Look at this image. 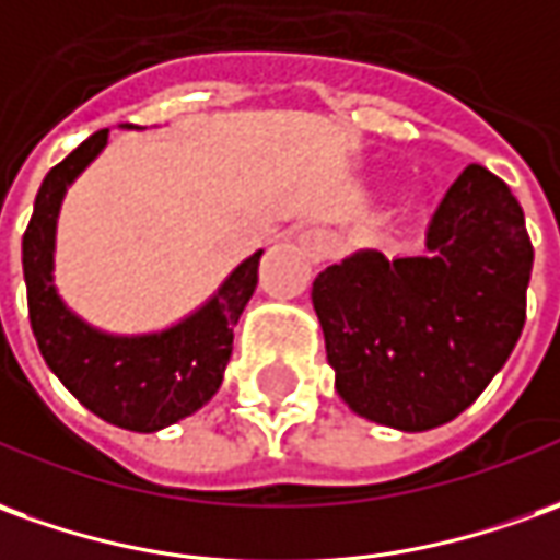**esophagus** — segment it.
<instances>
[{"label":"esophagus","mask_w":560,"mask_h":560,"mask_svg":"<svg viewBox=\"0 0 560 560\" xmlns=\"http://www.w3.org/2000/svg\"><path fill=\"white\" fill-rule=\"evenodd\" d=\"M302 246H304V256L311 258L314 265H319V261H326L329 258V234L326 231H307V234H302Z\"/></svg>","instance_id":"obj_1"}]
</instances>
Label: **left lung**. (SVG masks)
Here are the masks:
<instances>
[{"label":"left lung","mask_w":560,"mask_h":560,"mask_svg":"<svg viewBox=\"0 0 560 560\" xmlns=\"http://www.w3.org/2000/svg\"><path fill=\"white\" fill-rule=\"evenodd\" d=\"M534 246L515 195L469 164L427 253L357 249L314 280L335 390L360 418L423 433L476 402L524 329Z\"/></svg>","instance_id":"8db88e82"}]
</instances>
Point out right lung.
<instances>
[{"mask_svg":"<svg viewBox=\"0 0 560 560\" xmlns=\"http://www.w3.org/2000/svg\"><path fill=\"white\" fill-rule=\"evenodd\" d=\"M133 127V125H121ZM109 142V130L72 149L38 188L23 234V280L38 350L60 384L112 427L158 433L210 402L231 360L234 326L258 283L261 249L243 258L198 311L161 331L115 335L81 319L54 287L57 215L67 188Z\"/></svg>","mask_w":560,"mask_h":560,"instance_id":"add662e5","label":"right lung"}]
</instances>
